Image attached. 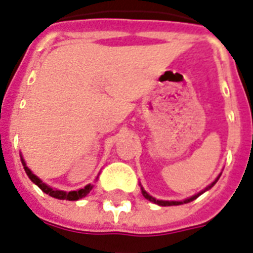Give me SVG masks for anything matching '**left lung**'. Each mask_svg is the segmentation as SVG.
<instances>
[{
  "mask_svg": "<svg viewBox=\"0 0 253 253\" xmlns=\"http://www.w3.org/2000/svg\"><path fill=\"white\" fill-rule=\"evenodd\" d=\"M220 175H221V173H219V175L216 176V179H215V180H213V182H212L210 186L206 187L204 190H202L200 192H198V194H195V195H192L191 198H187V199H184V200H159V199H155L154 196L150 195L147 191L144 190L143 187H142V184H140V190H142V195H143L146 199L150 200V202H152V203L158 204V206H162V207H167V206H180V204L190 203V202H192V200H195L196 198H199L202 194H204L206 191H208L210 188H212V187L216 184V182L219 180V178H220Z\"/></svg>",
  "mask_w": 253,
  "mask_h": 253,
  "instance_id": "obj_1",
  "label": "left lung"
}]
</instances>
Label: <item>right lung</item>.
Here are the masks:
<instances>
[{
    "instance_id": "add662e5",
    "label": "right lung",
    "mask_w": 253,
    "mask_h": 253,
    "mask_svg": "<svg viewBox=\"0 0 253 253\" xmlns=\"http://www.w3.org/2000/svg\"><path fill=\"white\" fill-rule=\"evenodd\" d=\"M21 162H22V166H24L25 172L28 173L29 179H30L34 184H37V186L40 187L45 194L50 195L51 198H55V199L71 200V202H74V200H80L87 195L88 192L92 190V187H94L92 184H87V186L84 187V188H80V190H77V191H70V192H66V191H62V190H57V188H51V187L47 186L46 183L42 182L41 179L32 172V169H29L28 166H26V162H25V159L22 158V155H21Z\"/></svg>"
}]
</instances>
